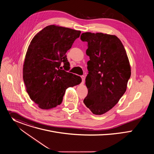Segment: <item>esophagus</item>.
Segmentation results:
<instances>
[{"mask_svg":"<svg viewBox=\"0 0 154 154\" xmlns=\"http://www.w3.org/2000/svg\"><path fill=\"white\" fill-rule=\"evenodd\" d=\"M81 78H82V80L81 84H82V85H83V84H84V82H85V76L82 75V76H81Z\"/></svg>","mask_w":154,"mask_h":154,"instance_id":"obj_1","label":"esophagus"}]
</instances>
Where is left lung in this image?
I'll list each match as a JSON object with an SVG mask.
<instances>
[{"instance_id": "obj_1", "label": "left lung", "mask_w": 154, "mask_h": 154, "mask_svg": "<svg viewBox=\"0 0 154 154\" xmlns=\"http://www.w3.org/2000/svg\"><path fill=\"white\" fill-rule=\"evenodd\" d=\"M88 42L86 54L88 74L85 79L88 95L83 103L96 115L115 106L126 91L131 68L125 49L115 35L86 32L81 35Z\"/></svg>"}]
</instances>
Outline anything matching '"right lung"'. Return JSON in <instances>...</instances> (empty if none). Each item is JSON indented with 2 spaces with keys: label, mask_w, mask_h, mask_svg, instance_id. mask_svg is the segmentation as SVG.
Returning <instances> with one entry per match:
<instances>
[{
  "label": "right lung",
  "mask_w": 154,
  "mask_h": 154,
  "mask_svg": "<svg viewBox=\"0 0 154 154\" xmlns=\"http://www.w3.org/2000/svg\"><path fill=\"white\" fill-rule=\"evenodd\" d=\"M81 32L51 25L36 33L28 47L23 65V79L30 98L42 109L61 103L66 90L82 82L80 76L66 72V53ZM63 63L65 70L60 63Z\"/></svg>",
  "instance_id": "right-lung-1"
}]
</instances>
